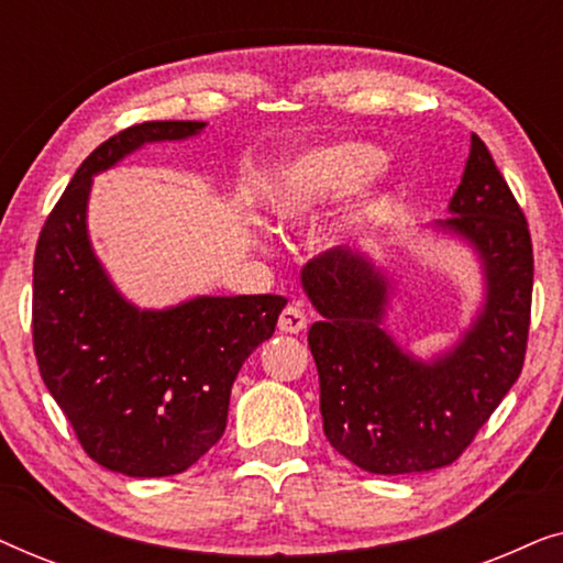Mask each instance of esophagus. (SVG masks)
<instances>
[{"label":"esophagus","instance_id":"obj_1","mask_svg":"<svg viewBox=\"0 0 563 563\" xmlns=\"http://www.w3.org/2000/svg\"><path fill=\"white\" fill-rule=\"evenodd\" d=\"M307 328V314L299 305H289L284 307V312L279 314V330L282 333H302Z\"/></svg>","mask_w":563,"mask_h":563}]
</instances>
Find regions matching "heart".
Returning <instances> with one entry per match:
<instances>
[{
    "label": "heart",
    "mask_w": 563,
    "mask_h": 563,
    "mask_svg": "<svg viewBox=\"0 0 563 563\" xmlns=\"http://www.w3.org/2000/svg\"><path fill=\"white\" fill-rule=\"evenodd\" d=\"M382 151L366 141H338L299 153L276 174L268 207L282 222H305L351 197L376 168Z\"/></svg>",
    "instance_id": "1"
}]
</instances>
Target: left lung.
Returning <instances> with one entry per match:
<instances>
[{
	"instance_id": "left-lung-1",
	"label": "left lung",
	"mask_w": 563,
	"mask_h": 563,
	"mask_svg": "<svg viewBox=\"0 0 563 563\" xmlns=\"http://www.w3.org/2000/svg\"><path fill=\"white\" fill-rule=\"evenodd\" d=\"M435 228L482 261L484 305L441 356L415 358L384 328L395 284L356 249H330L302 268L322 318L307 333L320 376L322 430L333 449L372 474L449 466L518 382L533 295V243L520 205L479 135Z\"/></svg>"
}]
</instances>
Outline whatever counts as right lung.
Segmentation results:
<instances>
[{"instance_id":"right-lung-1","label":"right lung","mask_w":563,"mask_h":563,"mask_svg":"<svg viewBox=\"0 0 563 563\" xmlns=\"http://www.w3.org/2000/svg\"><path fill=\"white\" fill-rule=\"evenodd\" d=\"M202 130L195 120H156L112 135L74 174L35 249L33 349L45 387L89 459L141 479L187 472L220 441L235 376L287 305L279 295H241L137 310L91 251V176L145 143Z\"/></svg>"}]
</instances>
